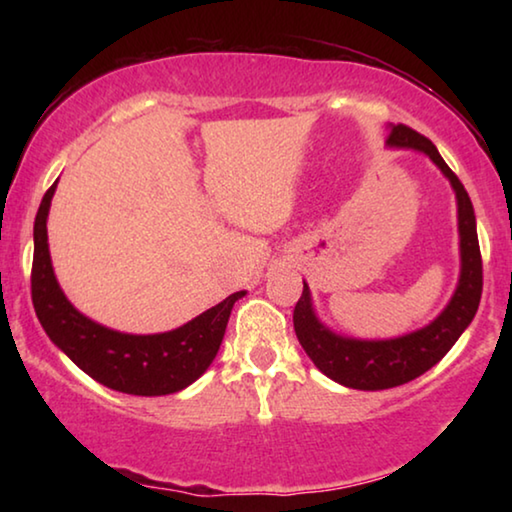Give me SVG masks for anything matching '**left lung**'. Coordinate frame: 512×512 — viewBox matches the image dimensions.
I'll list each match as a JSON object with an SVG mask.
<instances>
[{"instance_id":"obj_1","label":"left lung","mask_w":512,"mask_h":512,"mask_svg":"<svg viewBox=\"0 0 512 512\" xmlns=\"http://www.w3.org/2000/svg\"><path fill=\"white\" fill-rule=\"evenodd\" d=\"M386 146L388 149L424 153L452 185L458 210L461 275H458L454 296L449 298L447 307L429 325L395 336V339H354V336L336 334L318 318L311 291L305 282L302 296L293 309V327H296L302 350L307 352V357L314 361V366L323 375L341 386L357 388V391H384V388L402 386L436 366L452 350V345L465 332L467 325L472 323L483 289L476 216L461 180L440 158L433 142L409 126H391Z\"/></svg>"}]
</instances>
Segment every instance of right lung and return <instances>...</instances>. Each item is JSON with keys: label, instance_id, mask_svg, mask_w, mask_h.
I'll return each instance as SVG.
<instances>
[{"label": "right lung", "instance_id": "obj_1", "mask_svg": "<svg viewBox=\"0 0 512 512\" xmlns=\"http://www.w3.org/2000/svg\"><path fill=\"white\" fill-rule=\"evenodd\" d=\"M56 183L47 189L33 223L31 298L42 329L76 366L112 391L158 397L194 384L214 361L230 311L246 291L232 293L171 332L126 334L99 325L67 300L51 266L47 216Z\"/></svg>", "mask_w": 512, "mask_h": 512}]
</instances>
